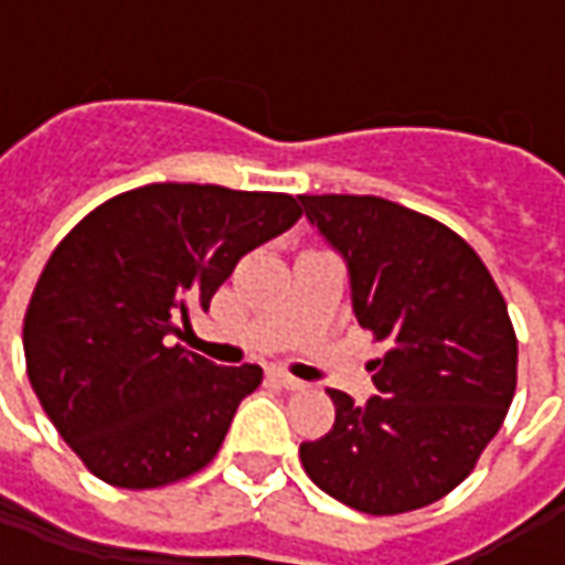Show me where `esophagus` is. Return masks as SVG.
Segmentation results:
<instances>
[{"mask_svg": "<svg viewBox=\"0 0 565 565\" xmlns=\"http://www.w3.org/2000/svg\"><path fill=\"white\" fill-rule=\"evenodd\" d=\"M269 379L275 381V384H281V387H287V391H306V381L294 379L290 372H284V369H271Z\"/></svg>", "mask_w": 565, "mask_h": 565, "instance_id": "1", "label": "esophagus"}]
</instances>
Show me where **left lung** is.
<instances>
[{
	"instance_id": "obj_1",
	"label": "left lung",
	"mask_w": 565,
	"mask_h": 565,
	"mask_svg": "<svg viewBox=\"0 0 565 565\" xmlns=\"http://www.w3.org/2000/svg\"><path fill=\"white\" fill-rule=\"evenodd\" d=\"M348 263L354 315L387 354L366 405L327 391L335 424L299 445L308 478L363 514L448 497L509 415L518 335L481 257L445 223L381 196H299Z\"/></svg>"
}]
</instances>
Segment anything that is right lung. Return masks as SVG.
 <instances>
[{"label":"right lung","mask_w":565,"mask_h":565,"mask_svg":"<svg viewBox=\"0 0 565 565\" xmlns=\"http://www.w3.org/2000/svg\"><path fill=\"white\" fill-rule=\"evenodd\" d=\"M287 193L148 184L93 209L56 245L23 318L39 403L105 484L184 481L221 450L259 366H214L172 344L235 263L287 233Z\"/></svg>","instance_id":"add662e5"}]
</instances>
